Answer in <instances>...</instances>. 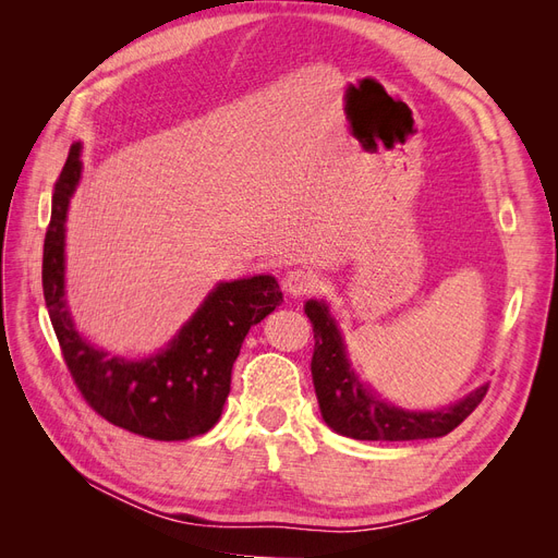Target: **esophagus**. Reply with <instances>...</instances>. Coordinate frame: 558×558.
I'll return each instance as SVG.
<instances>
[{"label":"esophagus","mask_w":558,"mask_h":558,"mask_svg":"<svg viewBox=\"0 0 558 558\" xmlns=\"http://www.w3.org/2000/svg\"><path fill=\"white\" fill-rule=\"evenodd\" d=\"M314 289H318V279L316 275H312L310 269H291V272H286L283 277V291L289 295H307L312 293Z\"/></svg>","instance_id":"1"}]
</instances>
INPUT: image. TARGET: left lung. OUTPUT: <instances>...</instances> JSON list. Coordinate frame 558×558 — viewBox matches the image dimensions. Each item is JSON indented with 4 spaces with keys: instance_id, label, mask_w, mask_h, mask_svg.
Returning <instances> with one entry per match:
<instances>
[{
    "instance_id": "1",
    "label": "left lung",
    "mask_w": 558,
    "mask_h": 558,
    "mask_svg": "<svg viewBox=\"0 0 558 558\" xmlns=\"http://www.w3.org/2000/svg\"><path fill=\"white\" fill-rule=\"evenodd\" d=\"M305 314L314 328L312 379L326 424L351 440H428L442 437L475 412L488 384L440 410H404L386 402L373 386L353 373L344 335L326 300H307Z\"/></svg>"
}]
</instances>
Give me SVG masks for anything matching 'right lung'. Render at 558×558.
<instances>
[{"label":"right lung","mask_w":558,"mask_h":558,"mask_svg":"<svg viewBox=\"0 0 558 558\" xmlns=\"http://www.w3.org/2000/svg\"><path fill=\"white\" fill-rule=\"evenodd\" d=\"M81 170V144H72L44 242V298L64 363L81 396L109 424L150 440H191L221 418L232 363L251 326L283 300L279 283L272 275L218 281L162 349L137 361L111 356L76 330L64 298L66 211Z\"/></svg>","instance_id":"obj_1"}]
</instances>
